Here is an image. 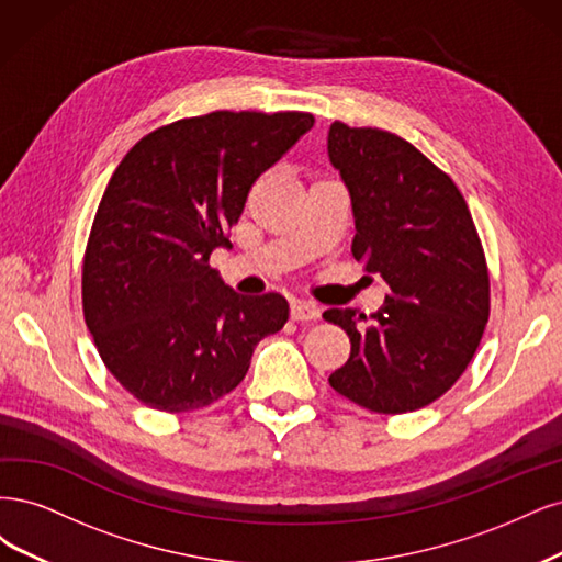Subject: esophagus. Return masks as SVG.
Segmentation results:
<instances>
[{
	"label": "esophagus",
	"mask_w": 562,
	"mask_h": 562,
	"mask_svg": "<svg viewBox=\"0 0 562 562\" xmlns=\"http://www.w3.org/2000/svg\"><path fill=\"white\" fill-rule=\"evenodd\" d=\"M289 315H292L294 322H315L319 317V307L305 301H292V305H289Z\"/></svg>",
	"instance_id": "esophagus-1"
}]
</instances>
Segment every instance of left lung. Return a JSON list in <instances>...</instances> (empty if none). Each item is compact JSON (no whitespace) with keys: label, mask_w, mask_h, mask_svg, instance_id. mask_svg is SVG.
Listing matches in <instances>:
<instances>
[{"label":"left lung","mask_w":562,"mask_h":562,"mask_svg":"<svg viewBox=\"0 0 562 562\" xmlns=\"http://www.w3.org/2000/svg\"><path fill=\"white\" fill-rule=\"evenodd\" d=\"M327 151L350 193L352 257L387 284L371 317L324 313L350 336L329 385L373 413L418 411L456 385L491 311L472 214L452 179L400 135L336 121Z\"/></svg>","instance_id":"left-lung-1"}]
</instances>
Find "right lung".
Instances as JSON below:
<instances>
[{
    "label": "right lung",
    "instance_id": "right-lung-1",
    "mask_svg": "<svg viewBox=\"0 0 562 562\" xmlns=\"http://www.w3.org/2000/svg\"><path fill=\"white\" fill-rule=\"evenodd\" d=\"M313 123L303 112H212L162 125L119 162L86 247L83 315L104 367L142 404L210 406L284 327V296L235 294L210 255L231 249L251 184Z\"/></svg>",
    "mask_w": 562,
    "mask_h": 562
}]
</instances>
